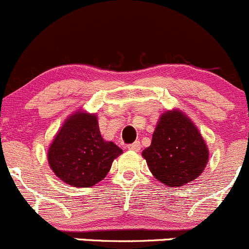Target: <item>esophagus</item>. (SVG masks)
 <instances>
[{
    "instance_id": "1",
    "label": "esophagus",
    "mask_w": 249,
    "mask_h": 249,
    "mask_svg": "<svg viewBox=\"0 0 249 249\" xmlns=\"http://www.w3.org/2000/svg\"><path fill=\"white\" fill-rule=\"evenodd\" d=\"M127 147L129 150H133V151H139L140 147H142V145H140V142H138V140H137V142H134L133 144L128 145Z\"/></svg>"
}]
</instances>
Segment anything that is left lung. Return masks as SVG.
Instances as JSON below:
<instances>
[{
  "label": "left lung",
  "instance_id": "left-lung-1",
  "mask_svg": "<svg viewBox=\"0 0 249 249\" xmlns=\"http://www.w3.org/2000/svg\"><path fill=\"white\" fill-rule=\"evenodd\" d=\"M152 176L169 188H180L202 174L209 150L196 124L181 110L162 112L151 145L142 151Z\"/></svg>",
  "mask_w": 249,
  "mask_h": 249
}]
</instances>
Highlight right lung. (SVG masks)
I'll use <instances>...</instances> for the list:
<instances>
[{"instance_id": "1", "label": "right lung", "mask_w": 249, "mask_h": 249, "mask_svg": "<svg viewBox=\"0 0 249 249\" xmlns=\"http://www.w3.org/2000/svg\"><path fill=\"white\" fill-rule=\"evenodd\" d=\"M121 154L122 149L102 137L97 114L78 109L59 128L49 144L47 160L61 181L89 188L107 177Z\"/></svg>"}]
</instances>
